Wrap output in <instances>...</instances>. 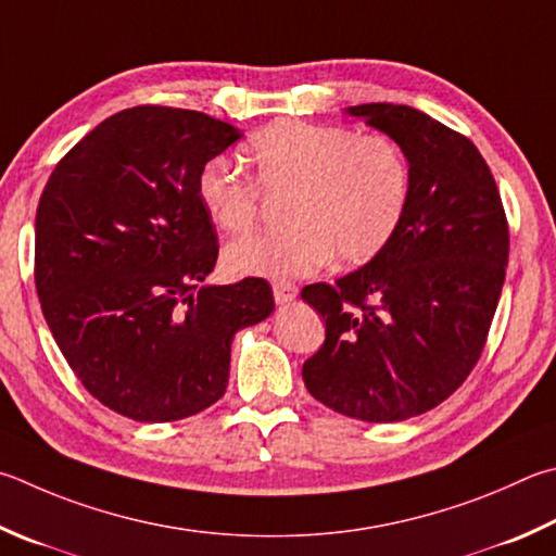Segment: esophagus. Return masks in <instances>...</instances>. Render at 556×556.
<instances>
[{
    "label": "esophagus",
    "mask_w": 556,
    "mask_h": 556,
    "mask_svg": "<svg viewBox=\"0 0 556 556\" xmlns=\"http://www.w3.org/2000/svg\"><path fill=\"white\" fill-rule=\"evenodd\" d=\"M271 291H275L277 304H289V301L296 299L299 287L291 285V281H275V285H271Z\"/></svg>",
    "instance_id": "esophagus-1"
}]
</instances>
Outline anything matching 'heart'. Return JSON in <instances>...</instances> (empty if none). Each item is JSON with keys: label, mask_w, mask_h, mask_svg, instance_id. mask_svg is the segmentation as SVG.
Returning a JSON list of instances; mask_svg holds the SVG:
<instances>
[{"label": "heart", "mask_w": 556, "mask_h": 556, "mask_svg": "<svg viewBox=\"0 0 556 556\" xmlns=\"http://www.w3.org/2000/svg\"><path fill=\"white\" fill-rule=\"evenodd\" d=\"M245 177L216 157L199 169L197 199L211 224L245 233L260 216L262 191L287 194L289 226L236 240L226 267L243 277H304L328 265L375 260L399 233L410 201V165L387 134L348 126L277 121L252 136Z\"/></svg>", "instance_id": "1"}]
</instances>
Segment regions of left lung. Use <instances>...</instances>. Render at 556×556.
<instances>
[{"instance_id":"obj_1","label":"left lung","mask_w":556,"mask_h":556,"mask_svg":"<svg viewBox=\"0 0 556 556\" xmlns=\"http://www.w3.org/2000/svg\"><path fill=\"white\" fill-rule=\"evenodd\" d=\"M403 148L410 201L375 260L301 299L326 320L304 362L313 399L342 416L399 422L440 406L486 345L508 265L496 179L467 136L403 104L348 106Z\"/></svg>"}]
</instances>
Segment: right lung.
Listing matches in <instances>:
<instances>
[{
  "label": "right lung",
  "instance_id": "right-lung-1",
  "mask_svg": "<svg viewBox=\"0 0 556 556\" xmlns=\"http://www.w3.org/2000/svg\"><path fill=\"white\" fill-rule=\"evenodd\" d=\"M240 130L143 104L55 165L36 208V291L83 387L138 422L197 416L226 393L230 342L275 311L267 279L206 287L216 226L197 175Z\"/></svg>",
  "mask_w": 556,
  "mask_h": 556
}]
</instances>
